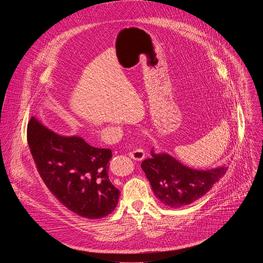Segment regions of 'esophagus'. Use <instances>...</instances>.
Listing matches in <instances>:
<instances>
[{"instance_id":"34e87169","label":"esophagus","mask_w":263,"mask_h":263,"mask_svg":"<svg viewBox=\"0 0 263 263\" xmlns=\"http://www.w3.org/2000/svg\"><path fill=\"white\" fill-rule=\"evenodd\" d=\"M129 156L135 161H141L144 158V151L140 147H136L129 153Z\"/></svg>"}]
</instances>
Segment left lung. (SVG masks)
<instances>
[{
	"instance_id": "8db88e82",
	"label": "left lung",
	"mask_w": 263,
	"mask_h": 263,
	"mask_svg": "<svg viewBox=\"0 0 263 263\" xmlns=\"http://www.w3.org/2000/svg\"><path fill=\"white\" fill-rule=\"evenodd\" d=\"M151 155V158L141 162V168L156 198L174 208L192 204L203 197L227 172L226 166L206 171L194 170L166 153L155 154L153 149Z\"/></svg>"
}]
</instances>
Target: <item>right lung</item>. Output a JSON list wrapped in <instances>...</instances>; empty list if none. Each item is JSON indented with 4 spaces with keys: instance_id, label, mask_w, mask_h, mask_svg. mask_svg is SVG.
<instances>
[{
    "instance_id": "1",
    "label": "right lung",
    "mask_w": 263,
    "mask_h": 263,
    "mask_svg": "<svg viewBox=\"0 0 263 263\" xmlns=\"http://www.w3.org/2000/svg\"><path fill=\"white\" fill-rule=\"evenodd\" d=\"M27 139L40 176L67 209L87 218L115 210L121 193L108 177L111 149L91 146L79 136H61L34 117Z\"/></svg>"
}]
</instances>
